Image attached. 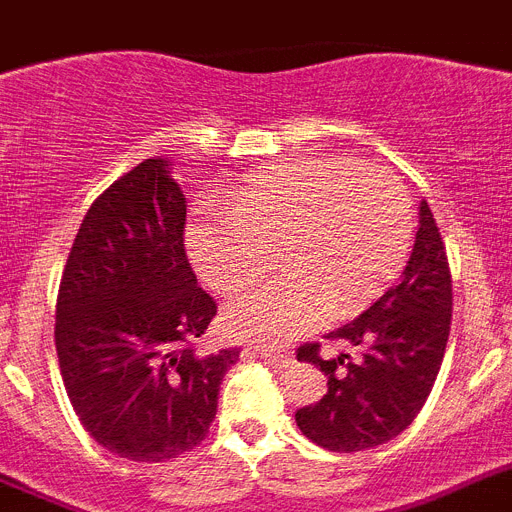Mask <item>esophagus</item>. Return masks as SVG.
I'll return each instance as SVG.
<instances>
[{"mask_svg":"<svg viewBox=\"0 0 512 512\" xmlns=\"http://www.w3.org/2000/svg\"><path fill=\"white\" fill-rule=\"evenodd\" d=\"M248 355L261 357V360L272 362V365H277V368H290L292 362H295L290 352H277V349H269V347H253L248 349Z\"/></svg>","mask_w":512,"mask_h":512,"instance_id":"esophagus-1","label":"esophagus"}]
</instances>
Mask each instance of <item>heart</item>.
<instances>
[{
    "label": "heart",
    "instance_id": "obj_1",
    "mask_svg": "<svg viewBox=\"0 0 512 512\" xmlns=\"http://www.w3.org/2000/svg\"><path fill=\"white\" fill-rule=\"evenodd\" d=\"M412 230V204L391 173L310 157L259 176L227 199V212L199 214L186 243L199 277L222 295L264 274L279 251L285 277L225 305L235 339L277 344L378 298L401 272Z\"/></svg>",
    "mask_w": 512,
    "mask_h": 512
}]
</instances>
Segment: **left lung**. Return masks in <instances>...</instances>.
<instances>
[{
    "label": "left lung",
    "mask_w": 512,
    "mask_h": 512,
    "mask_svg": "<svg viewBox=\"0 0 512 512\" xmlns=\"http://www.w3.org/2000/svg\"><path fill=\"white\" fill-rule=\"evenodd\" d=\"M451 305L448 256L430 204L422 199L417 238L399 285L326 336L349 352L323 360L318 344L298 349L300 362H313L329 378L323 399L295 412L305 438L329 451L355 453L388 443L412 425L438 378Z\"/></svg>",
    "instance_id": "obj_1"
}]
</instances>
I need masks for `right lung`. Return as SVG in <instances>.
Masks as SVG:
<instances>
[{"label":"right lung","mask_w":512,"mask_h":512,"mask_svg":"<svg viewBox=\"0 0 512 512\" xmlns=\"http://www.w3.org/2000/svg\"><path fill=\"white\" fill-rule=\"evenodd\" d=\"M186 196L150 157L87 209L56 298V355L90 438L129 461H168L207 438L238 349L202 355L217 316L186 248Z\"/></svg>","instance_id":"1"}]
</instances>
